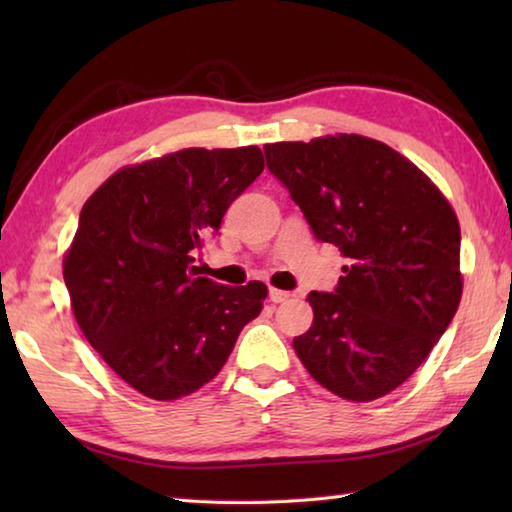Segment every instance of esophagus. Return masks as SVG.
Here are the masks:
<instances>
[{
    "label": "esophagus",
    "mask_w": 512,
    "mask_h": 512,
    "mask_svg": "<svg viewBox=\"0 0 512 512\" xmlns=\"http://www.w3.org/2000/svg\"><path fill=\"white\" fill-rule=\"evenodd\" d=\"M268 298H271V302H284V300H289L291 298V293L289 291H282V289H268Z\"/></svg>",
    "instance_id": "obj_1"
}]
</instances>
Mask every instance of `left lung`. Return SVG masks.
Returning a JSON list of instances; mask_svg holds the SVG:
<instances>
[{"label": "left lung", "mask_w": 512, "mask_h": 512, "mask_svg": "<svg viewBox=\"0 0 512 512\" xmlns=\"http://www.w3.org/2000/svg\"><path fill=\"white\" fill-rule=\"evenodd\" d=\"M318 241L345 257L332 293L311 291L314 323L293 339L309 375L372 402L409 379L461 302V228L438 187L391 146L361 135L264 146Z\"/></svg>", "instance_id": "1"}]
</instances>
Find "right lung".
<instances>
[{
	"label": "right lung",
	"mask_w": 512,
	"mask_h": 512,
	"mask_svg": "<svg viewBox=\"0 0 512 512\" xmlns=\"http://www.w3.org/2000/svg\"><path fill=\"white\" fill-rule=\"evenodd\" d=\"M262 171L257 146L185 149L117 171L83 205L63 262L76 323L151 400H178L214 379L264 307L266 284L228 287L192 266Z\"/></svg>",
	"instance_id": "add662e5"
}]
</instances>
